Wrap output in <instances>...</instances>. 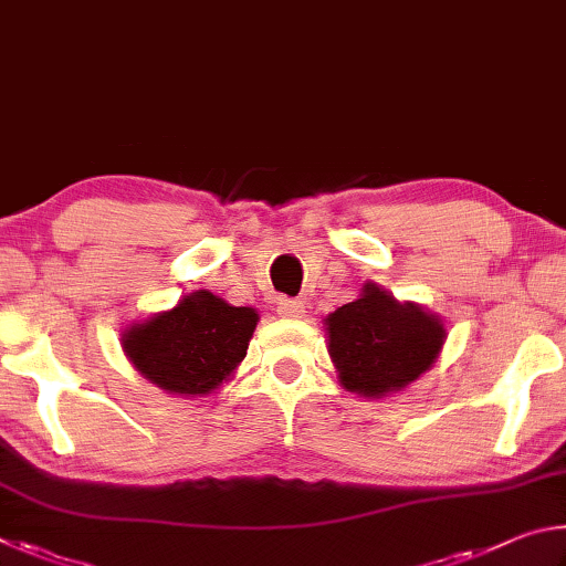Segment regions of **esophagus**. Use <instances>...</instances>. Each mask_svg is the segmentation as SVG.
<instances>
[{
	"instance_id": "1",
	"label": "esophagus",
	"mask_w": 566,
	"mask_h": 566,
	"mask_svg": "<svg viewBox=\"0 0 566 566\" xmlns=\"http://www.w3.org/2000/svg\"><path fill=\"white\" fill-rule=\"evenodd\" d=\"M305 313V305L301 298H281L277 301V315L281 318H291V321H298L303 318Z\"/></svg>"
}]
</instances>
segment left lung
<instances>
[{"mask_svg": "<svg viewBox=\"0 0 566 566\" xmlns=\"http://www.w3.org/2000/svg\"><path fill=\"white\" fill-rule=\"evenodd\" d=\"M338 382L368 400L390 398L428 373L448 331L440 315L365 283L353 303L323 321Z\"/></svg>", "mask_w": 566, "mask_h": 566, "instance_id": "left-lung-1", "label": "left lung"}]
</instances>
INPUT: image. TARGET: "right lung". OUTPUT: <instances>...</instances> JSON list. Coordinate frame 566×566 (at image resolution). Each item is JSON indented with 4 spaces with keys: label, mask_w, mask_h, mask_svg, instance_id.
Wrapping results in <instances>:
<instances>
[{
    "label": "right lung",
    "mask_w": 566,
    "mask_h": 566,
    "mask_svg": "<svg viewBox=\"0 0 566 566\" xmlns=\"http://www.w3.org/2000/svg\"><path fill=\"white\" fill-rule=\"evenodd\" d=\"M258 325L255 308H235L208 291L184 295L122 333L128 363L176 398H206L233 378Z\"/></svg>",
    "instance_id": "add662e5"
}]
</instances>
